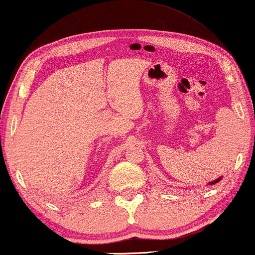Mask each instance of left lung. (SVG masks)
I'll list each match as a JSON object with an SVG mask.
<instances>
[{"mask_svg":"<svg viewBox=\"0 0 255 255\" xmlns=\"http://www.w3.org/2000/svg\"><path fill=\"white\" fill-rule=\"evenodd\" d=\"M220 180H221V177H220V178H217V179H215V180H213V182H210V183H209V185H214V184L219 183Z\"/></svg>","mask_w":255,"mask_h":255,"instance_id":"1","label":"left lung"}]
</instances>
